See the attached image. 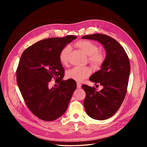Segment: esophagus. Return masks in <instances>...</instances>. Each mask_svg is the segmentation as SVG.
<instances>
[{
    "label": "esophagus",
    "instance_id": "esophagus-1",
    "mask_svg": "<svg viewBox=\"0 0 147 147\" xmlns=\"http://www.w3.org/2000/svg\"><path fill=\"white\" fill-rule=\"evenodd\" d=\"M77 86L78 88H82V84L80 83H77Z\"/></svg>",
    "mask_w": 147,
    "mask_h": 147
}]
</instances>
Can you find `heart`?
<instances>
[{
    "label": "heart",
    "mask_w": 147,
    "mask_h": 147,
    "mask_svg": "<svg viewBox=\"0 0 147 147\" xmlns=\"http://www.w3.org/2000/svg\"><path fill=\"white\" fill-rule=\"evenodd\" d=\"M79 50L88 56V61L95 67H100L105 59V56L102 51H99L96 44L88 40H79L75 43ZM71 48L70 46L65 47L59 54V60L63 65H67L69 63ZM92 73L89 67H75L69 70L66 74V77L77 82H83L90 76Z\"/></svg>",
    "instance_id": "b5f03b06"
}]
</instances>
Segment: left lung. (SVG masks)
I'll return each mask as SVG.
<instances>
[{
  "mask_svg": "<svg viewBox=\"0 0 147 147\" xmlns=\"http://www.w3.org/2000/svg\"><path fill=\"white\" fill-rule=\"evenodd\" d=\"M82 38L99 42L106 51L100 70L90 77V81L99 83L103 89L97 91L86 84L82 88L86 92L83 104L87 114L95 119H107L117 112L125 97L131 70L129 60L123 47L109 35L94 34Z\"/></svg>",
  "mask_w": 147,
  "mask_h": 147,
  "instance_id": "left-lung-1",
  "label": "left lung"
}]
</instances>
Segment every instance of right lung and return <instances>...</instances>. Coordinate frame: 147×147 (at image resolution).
Returning <instances> with one entry per match:
<instances>
[{
	"label": "right lung",
	"instance_id": "add662e5",
	"mask_svg": "<svg viewBox=\"0 0 147 147\" xmlns=\"http://www.w3.org/2000/svg\"><path fill=\"white\" fill-rule=\"evenodd\" d=\"M74 35L42 40L26 48L16 70L18 86L29 109L43 121H54L67 109L77 83L73 80H63L64 69L59 60L61 50ZM54 78L57 88H48Z\"/></svg>",
	"mask_w": 147,
	"mask_h": 147
}]
</instances>
